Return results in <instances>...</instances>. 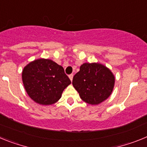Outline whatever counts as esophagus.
<instances>
[{"label":"esophagus","instance_id":"34e87169","mask_svg":"<svg viewBox=\"0 0 147 147\" xmlns=\"http://www.w3.org/2000/svg\"><path fill=\"white\" fill-rule=\"evenodd\" d=\"M73 77H74V75L73 74L69 75V78H70V80H71V82H72V80H73Z\"/></svg>","mask_w":147,"mask_h":147}]
</instances>
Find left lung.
<instances>
[{
	"label": "left lung",
	"mask_w": 147,
	"mask_h": 147,
	"mask_svg": "<svg viewBox=\"0 0 147 147\" xmlns=\"http://www.w3.org/2000/svg\"><path fill=\"white\" fill-rule=\"evenodd\" d=\"M72 84L84 102L97 105L111 95L115 85V76L104 65L85 62L74 75Z\"/></svg>",
	"instance_id": "8db88e82"
}]
</instances>
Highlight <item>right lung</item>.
<instances>
[{"mask_svg":"<svg viewBox=\"0 0 147 147\" xmlns=\"http://www.w3.org/2000/svg\"><path fill=\"white\" fill-rule=\"evenodd\" d=\"M22 80L28 96L42 105L58 102L63 90L71 83L62 66L43 58L35 59L24 67Z\"/></svg>","mask_w":147,"mask_h":147,"instance_id":"obj_1","label":"right lung"}]
</instances>
